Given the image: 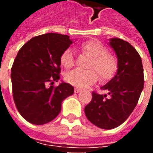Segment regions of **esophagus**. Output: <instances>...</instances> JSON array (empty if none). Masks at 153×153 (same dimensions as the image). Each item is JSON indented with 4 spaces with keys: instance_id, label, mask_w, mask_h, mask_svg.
Returning a JSON list of instances; mask_svg holds the SVG:
<instances>
[{
    "instance_id": "obj_1",
    "label": "esophagus",
    "mask_w": 153,
    "mask_h": 153,
    "mask_svg": "<svg viewBox=\"0 0 153 153\" xmlns=\"http://www.w3.org/2000/svg\"><path fill=\"white\" fill-rule=\"evenodd\" d=\"M79 92H81V89H79V88H74V93H79Z\"/></svg>"
}]
</instances>
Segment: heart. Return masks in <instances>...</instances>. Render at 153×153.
<instances>
[{
  "label": "heart",
  "instance_id": "1",
  "mask_svg": "<svg viewBox=\"0 0 153 153\" xmlns=\"http://www.w3.org/2000/svg\"><path fill=\"white\" fill-rule=\"evenodd\" d=\"M83 53L89 56L91 60L87 65V70H75L66 74L65 80L71 85L83 88L97 82L99 75L102 81L110 80L117 70V60L108 52L106 47L96 40L87 41L80 45ZM61 65L66 69H70L74 65L73 51L66 48L60 57Z\"/></svg>",
  "mask_w": 153,
  "mask_h": 153
}]
</instances>
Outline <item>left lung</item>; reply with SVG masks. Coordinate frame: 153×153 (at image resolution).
I'll return each instance as SVG.
<instances>
[{
    "label": "left lung",
    "mask_w": 153,
    "mask_h": 153,
    "mask_svg": "<svg viewBox=\"0 0 153 153\" xmlns=\"http://www.w3.org/2000/svg\"><path fill=\"white\" fill-rule=\"evenodd\" d=\"M118 58L115 76L101 88L108 93L99 94L93 91V98L84 108L91 123L104 129L123 124L135 108L144 85L141 57L131 44L120 38L110 42Z\"/></svg>",
    "instance_id": "obj_1"
}]
</instances>
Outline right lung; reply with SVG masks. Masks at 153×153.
Returning <instances> with one entry per match:
<instances>
[{"label": "right lung", "instance_id": "right-lung-1", "mask_svg": "<svg viewBox=\"0 0 153 153\" xmlns=\"http://www.w3.org/2000/svg\"><path fill=\"white\" fill-rule=\"evenodd\" d=\"M72 41L67 35L36 36L19 49L11 68L13 98L24 118L33 125L53 120L61 102L74 93L70 83L53 85L60 79L61 53Z\"/></svg>", "mask_w": 153, "mask_h": 153}]
</instances>
